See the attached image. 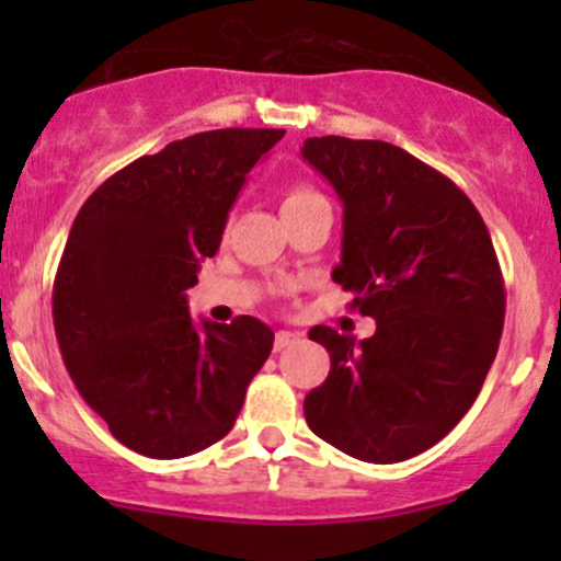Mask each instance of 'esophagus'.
I'll use <instances>...</instances> for the list:
<instances>
[{"label": "esophagus", "mask_w": 561, "mask_h": 561, "mask_svg": "<svg viewBox=\"0 0 561 561\" xmlns=\"http://www.w3.org/2000/svg\"><path fill=\"white\" fill-rule=\"evenodd\" d=\"M296 342H298V333L279 331V333H276V339H274V350H276V353H282V350L293 347V344H296Z\"/></svg>", "instance_id": "obj_1"}]
</instances>
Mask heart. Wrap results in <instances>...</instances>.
Masks as SVG:
<instances>
[{
    "label": "heart",
    "instance_id": "heart-1",
    "mask_svg": "<svg viewBox=\"0 0 561 561\" xmlns=\"http://www.w3.org/2000/svg\"><path fill=\"white\" fill-rule=\"evenodd\" d=\"M317 197H322L320 192H314L312 186L307 184H293L285 190V197H282V211L293 206H304V203H312Z\"/></svg>",
    "mask_w": 561,
    "mask_h": 561
}]
</instances>
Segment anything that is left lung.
Instances as JSON below:
<instances>
[{
	"label": "left lung",
	"instance_id": "obj_1",
	"mask_svg": "<svg viewBox=\"0 0 561 561\" xmlns=\"http://www.w3.org/2000/svg\"><path fill=\"white\" fill-rule=\"evenodd\" d=\"M301 157L344 206L333 282L377 320L364 342L328 325L309 331L331 371L304 415L342 454L404 461L437 445L483 388L505 322L500 260L472 201L399 146L325 135Z\"/></svg>",
	"mask_w": 561,
	"mask_h": 561
}]
</instances>
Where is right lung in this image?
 Masks as SVG:
<instances>
[{"mask_svg": "<svg viewBox=\"0 0 561 561\" xmlns=\"http://www.w3.org/2000/svg\"><path fill=\"white\" fill-rule=\"evenodd\" d=\"M285 129H211L113 173L70 228L54 279V328L78 393L113 437L149 458L192 456L233 428L274 331L186 307L247 173Z\"/></svg>", "mask_w": 561, "mask_h": 561, "instance_id": "right-lung-1", "label": "right lung"}]
</instances>
